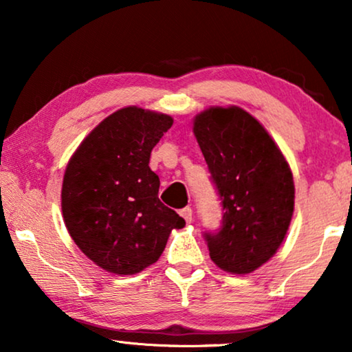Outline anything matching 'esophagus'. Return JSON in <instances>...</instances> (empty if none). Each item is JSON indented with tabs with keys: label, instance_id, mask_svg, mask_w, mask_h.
I'll list each match as a JSON object with an SVG mask.
<instances>
[{
	"label": "esophagus",
	"instance_id": "34e87169",
	"mask_svg": "<svg viewBox=\"0 0 352 352\" xmlns=\"http://www.w3.org/2000/svg\"><path fill=\"white\" fill-rule=\"evenodd\" d=\"M179 214L186 219V223H190V221H192V208H190V206H186V208H182L179 211Z\"/></svg>",
	"mask_w": 352,
	"mask_h": 352
}]
</instances>
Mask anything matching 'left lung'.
<instances>
[{"instance_id":"obj_1","label":"left lung","mask_w":352,"mask_h":352,"mask_svg":"<svg viewBox=\"0 0 352 352\" xmlns=\"http://www.w3.org/2000/svg\"><path fill=\"white\" fill-rule=\"evenodd\" d=\"M194 134L224 211L218 232H205L211 261L230 274L256 271L276 254L290 226V166L263 124L237 105L200 112Z\"/></svg>"}]
</instances>
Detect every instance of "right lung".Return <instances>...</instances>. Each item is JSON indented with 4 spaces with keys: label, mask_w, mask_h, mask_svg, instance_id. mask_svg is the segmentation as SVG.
<instances>
[{
    "label": "right lung",
    "mask_w": 352,
    "mask_h": 352,
    "mask_svg": "<svg viewBox=\"0 0 352 352\" xmlns=\"http://www.w3.org/2000/svg\"><path fill=\"white\" fill-rule=\"evenodd\" d=\"M170 115L136 105L104 118L65 168L62 214L78 248L105 271L133 276L157 263L173 229L186 221L158 199L148 168Z\"/></svg>",
    "instance_id": "add662e5"
}]
</instances>
